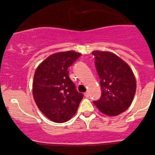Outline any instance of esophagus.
I'll use <instances>...</instances> for the list:
<instances>
[{
  "label": "esophagus",
  "instance_id": "1",
  "mask_svg": "<svg viewBox=\"0 0 155 155\" xmlns=\"http://www.w3.org/2000/svg\"><path fill=\"white\" fill-rule=\"evenodd\" d=\"M84 95H85V97H89V93H88V91H86V92L84 94Z\"/></svg>",
  "mask_w": 155,
  "mask_h": 155
}]
</instances>
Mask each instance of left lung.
<instances>
[{"instance_id":"8db88e82","label":"left lung","mask_w":155,"mask_h":155,"mask_svg":"<svg viewBox=\"0 0 155 155\" xmlns=\"http://www.w3.org/2000/svg\"><path fill=\"white\" fill-rule=\"evenodd\" d=\"M101 96L93 103L104 114L114 117L127 110L136 90V81L128 64L114 54L94 51Z\"/></svg>"}]
</instances>
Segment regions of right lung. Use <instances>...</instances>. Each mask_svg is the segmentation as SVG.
Returning a JSON list of instances; mask_svg holds the SVG:
<instances>
[{
	"instance_id": "1",
	"label": "right lung",
	"mask_w": 155,
	"mask_h": 155,
	"mask_svg": "<svg viewBox=\"0 0 155 155\" xmlns=\"http://www.w3.org/2000/svg\"><path fill=\"white\" fill-rule=\"evenodd\" d=\"M80 56L73 51L54 54L35 70L32 83L34 100L42 114L55 123L69 120L83 98V94L76 91L68 71Z\"/></svg>"
}]
</instances>
